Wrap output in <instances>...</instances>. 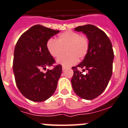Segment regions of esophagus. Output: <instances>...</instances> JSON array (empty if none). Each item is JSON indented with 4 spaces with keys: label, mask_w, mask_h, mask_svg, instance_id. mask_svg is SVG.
Listing matches in <instances>:
<instances>
[{
    "label": "esophagus",
    "mask_w": 128,
    "mask_h": 128,
    "mask_svg": "<svg viewBox=\"0 0 128 128\" xmlns=\"http://www.w3.org/2000/svg\"><path fill=\"white\" fill-rule=\"evenodd\" d=\"M66 70V68H64V67H62V71H63V72H64V71Z\"/></svg>",
    "instance_id": "1"
}]
</instances>
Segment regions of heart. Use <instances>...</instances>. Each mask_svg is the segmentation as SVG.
I'll return each instance as SVG.
<instances>
[{"label": "heart", "instance_id": "obj_1", "mask_svg": "<svg viewBox=\"0 0 128 128\" xmlns=\"http://www.w3.org/2000/svg\"><path fill=\"white\" fill-rule=\"evenodd\" d=\"M46 48L49 54L53 58L60 57L64 52L66 54L59 58L57 64L68 68L76 64L78 59L84 58L89 49V41L85 36L72 30L65 31L58 36L56 41L49 39L46 44Z\"/></svg>", "mask_w": 128, "mask_h": 128}]
</instances>
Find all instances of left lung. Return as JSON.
Returning a JSON list of instances; mask_svg holds the SVG:
<instances>
[{
  "instance_id": "8db88e82",
  "label": "left lung",
  "mask_w": 128,
  "mask_h": 128,
  "mask_svg": "<svg viewBox=\"0 0 128 128\" xmlns=\"http://www.w3.org/2000/svg\"><path fill=\"white\" fill-rule=\"evenodd\" d=\"M75 30L82 32L89 41V49L83 60L74 70L71 82L74 92L82 99L91 100L100 95L112 76L114 52L112 44L104 31L92 24L79 26ZM88 71L84 74L78 71Z\"/></svg>"
}]
</instances>
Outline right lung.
Masks as SVG:
<instances>
[{
    "label": "right lung",
    "instance_id": "obj_1",
    "mask_svg": "<svg viewBox=\"0 0 128 128\" xmlns=\"http://www.w3.org/2000/svg\"><path fill=\"white\" fill-rule=\"evenodd\" d=\"M59 30L36 24L20 36L14 49L13 70L16 84L26 98L41 102L55 92L62 70L60 64L46 70L55 60L48 52L47 42Z\"/></svg>",
    "mask_w": 128,
    "mask_h": 128
}]
</instances>
